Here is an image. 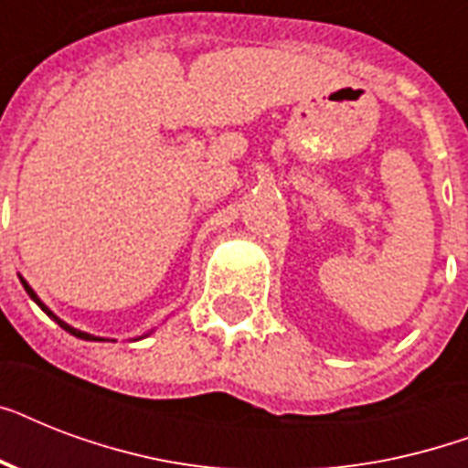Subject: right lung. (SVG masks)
<instances>
[{
    "label": "right lung",
    "instance_id": "right-lung-1",
    "mask_svg": "<svg viewBox=\"0 0 468 468\" xmlns=\"http://www.w3.org/2000/svg\"><path fill=\"white\" fill-rule=\"evenodd\" d=\"M21 284H24L26 293H28V296H31V299H33V301H36V303H38V306H40V308H43V311H46V313H48V315H50V318H55L53 313L48 311V308H46V306H43V303H40V299H38V296H36V293H33V289H31V286H28V284H26L24 279H21ZM55 323H58V325H60V327H62V330H68V333H69V335H75V337H82V340H97V337H94V335H87V333H82V330H75V327H72V325H68V323H62V320H60V318H55Z\"/></svg>",
    "mask_w": 468,
    "mask_h": 468
}]
</instances>
